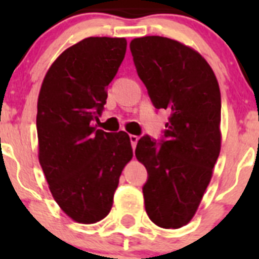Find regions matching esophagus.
<instances>
[{
	"mask_svg": "<svg viewBox=\"0 0 259 259\" xmlns=\"http://www.w3.org/2000/svg\"><path fill=\"white\" fill-rule=\"evenodd\" d=\"M130 141H131V145L132 148H136V144L137 141H139V136H136V135H130Z\"/></svg>",
	"mask_w": 259,
	"mask_h": 259,
	"instance_id": "1",
	"label": "esophagus"
}]
</instances>
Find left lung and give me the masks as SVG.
Wrapping results in <instances>:
<instances>
[{
    "label": "left lung",
    "instance_id": "obj_1",
    "mask_svg": "<svg viewBox=\"0 0 259 259\" xmlns=\"http://www.w3.org/2000/svg\"><path fill=\"white\" fill-rule=\"evenodd\" d=\"M137 75L153 106L170 113L161 140L145 135L135 150L145 166V210L162 228L193 218L221 152V91L196 50L161 36L130 44Z\"/></svg>",
    "mask_w": 259,
    "mask_h": 259
}]
</instances>
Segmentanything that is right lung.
Returning a JSON list of instances; mask_svg holds the SVG:
<instances>
[{
    "instance_id": "right-lung-1",
    "label": "right lung",
    "mask_w": 259,
    "mask_h": 259,
    "mask_svg": "<svg viewBox=\"0 0 259 259\" xmlns=\"http://www.w3.org/2000/svg\"><path fill=\"white\" fill-rule=\"evenodd\" d=\"M125 48V38H84L56 59L38 95V161L56 202L79 223L109 214L119 176L134 155L124 131L92 127Z\"/></svg>"
}]
</instances>
